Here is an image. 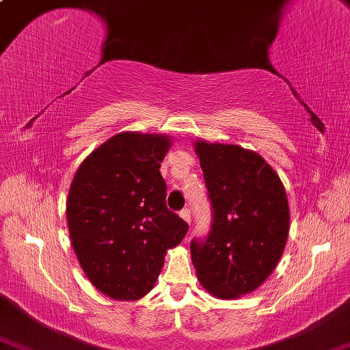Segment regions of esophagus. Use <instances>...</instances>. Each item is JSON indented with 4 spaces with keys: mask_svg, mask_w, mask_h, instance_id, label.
<instances>
[{
    "mask_svg": "<svg viewBox=\"0 0 350 350\" xmlns=\"http://www.w3.org/2000/svg\"><path fill=\"white\" fill-rule=\"evenodd\" d=\"M180 215H181L183 219H185L186 223H191V209H189V207H186V209H183L180 212Z\"/></svg>",
    "mask_w": 350,
    "mask_h": 350,
    "instance_id": "esophagus-1",
    "label": "esophagus"
}]
</instances>
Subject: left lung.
<instances>
[{"label": "left lung", "mask_w": 350, "mask_h": 350, "mask_svg": "<svg viewBox=\"0 0 350 350\" xmlns=\"http://www.w3.org/2000/svg\"><path fill=\"white\" fill-rule=\"evenodd\" d=\"M195 152L212 224L204 240H192V262L213 297L238 298L265 283L283 255L291 219L284 186L258 153L240 146L200 139Z\"/></svg>", "instance_id": "obj_1"}]
</instances>
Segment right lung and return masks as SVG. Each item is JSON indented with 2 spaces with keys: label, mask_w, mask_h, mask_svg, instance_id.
Listing matches in <instances>:
<instances>
[{
  "label": "right lung",
  "mask_w": 350,
  "mask_h": 350,
  "mask_svg": "<svg viewBox=\"0 0 350 350\" xmlns=\"http://www.w3.org/2000/svg\"><path fill=\"white\" fill-rule=\"evenodd\" d=\"M169 137L122 132L79 165L67 198V226L79 266L98 291L138 299L157 283L164 255L189 224L165 206L161 161Z\"/></svg>",
  "instance_id": "obj_1"
}]
</instances>
